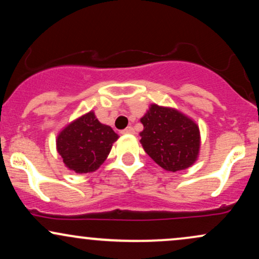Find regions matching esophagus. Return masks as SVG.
Returning a JSON list of instances; mask_svg holds the SVG:
<instances>
[{
  "mask_svg": "<svg viewBox=\"0 0 259 259\" xmlns=\"http://www.w3.org/2000/svg\"><path fill=\"white\" fill-rule=\"evenodd\" d=\"M135 132H134V127L133 126H127L126 129H124L123 132H121V134H124V135H129V134H134Z\"/></svg>",
  "mask_w": 259,
  "mask_h": 259,
  "instance_id": "1",
  "label": "esophagus"
}]
</instances>
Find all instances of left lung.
<instances>
[{
    "mask_svg": "<svg viewBox=\"0 0 259 259\" xmlns=\"http://www.w3.org/2000/svg\"><path fill=\"white\" fill-rule=\"evenodd\" d=\"M140 121L144 125L140 142L160 168L175 173L194 165L200 154L201 134L192 118L173 107L151 103Z\"/></svg>",
    "mask_w": 259,
    "mask_h": 259,
    "instance_id": "1",
    "label": "left lung"
}]
</instances>
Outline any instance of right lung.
<instances>
[{
    "label": "right lung",
    "mask_w": 259,
    "mask_h": 259,
    "mask_svg": "<svg viewBox=\"0 0 259 259\" xmlns=\"http://www.w3.org/2000/svg\"><path fill=\"white\" fill-rule=\"evenodd\" d=\"M119 135L102 124L94 111L68 123L56 139V148L69 170L78 174L92 173L101 167Z\"/></svg>",
    "instance_id": "1"
}]
</instances>
